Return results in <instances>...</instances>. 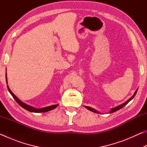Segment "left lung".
Here are the masks:
<instances>
[{"label":"left lung","instance_id":"8db88e82","mask_svg":"<svg viewBox=\"0 0 147 147\" xmlns=\"http://www.w3.org/2000/svg\"><path fill=\"white\" fill-rule=\"evenodd\" d=\"M137 91H138V89H137V90L136 91V92L135 93H134V95L131 96V97L130 98H129L128 100L126 101V102H125L124 103H123V104H121V105H119V106H117V107H115V108H112L111 109V110L110 111V113H113V112H115V111H117V110H119V109H121L122 108H123V107L124 106H126V104H127L129 102H130L131 99H132L134 96H135V95H136V93H137ZM86 108H87V109H88L89 110H90V111H93V112H94V113H98L97 111H95L94 110V109H93V108H91L90 107H88V106H86Z\"/></svg>","mask_w":147,"mask_h":147}]
</instances>
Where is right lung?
Returning <instances> with one entry per match:
<instances>
[{"label": "right lung", "mask_w": 147, "mask_h": 147, "mask_svg": "<svg viewBox=\"0 0 147 147\" xmlns=\"http://www.w3.org/2000/svg\"><path fill=\"white\" fill-rule=\"evenodd\" d=\"M6 83H7V77H6ZM7 87H8V89L9 93L11 94V96H13V98L16 100V101L17 102V103H18L20 106H21L22 108H24L26 110H28L29 111H31V112H34V113H41V112H47V111H49L50 110H52V109H53L54 108H56L57 106H58V104H56V105H53V106H50L48 107H45V108H41V109H36L33 108V107L32 106H30L28 105H26V104H24L23 102H22L19 100L18 98L17 97V96L15 95V94L12 93L10 89H9L8 86L7 85Z\"/></svg>", "instance_id": "add662e5"}]
</instances>
